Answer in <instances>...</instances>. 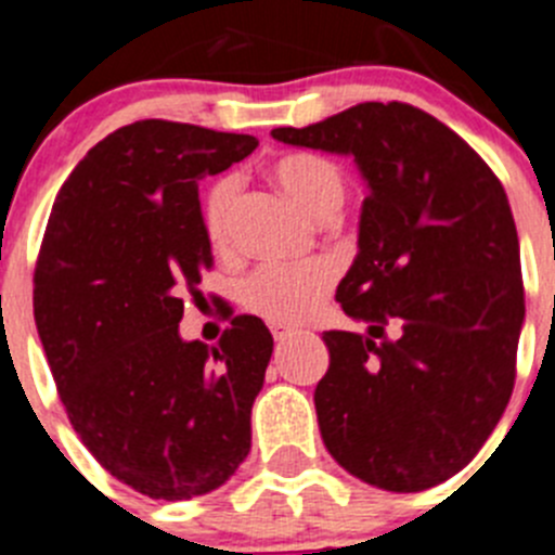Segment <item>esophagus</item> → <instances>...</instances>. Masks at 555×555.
Listing matches in <instances>:
<instances>
[{"label":"esophagus","instance_id":"obj_1","mask_svg":"<svg viewBox=\"0 0 555 555\" xmlns=\"http://www.w3.org/2000/svg\"><path fill=\"white\" fill-rule=\"evenodd\" d=\"M271 334H273V339H287V337H293L296 332H293L289 326H282V323H273Z\"/></svg>","mask_w":555,"mask_h":555}]
</instances>
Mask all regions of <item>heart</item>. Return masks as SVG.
Returning a JSON list of instances; mask_svg holds the SVG:
<instances>
[{
    "instance_id": "obj_1",
    "label": "heart",
    "mask_w": 555,
    "mask_h": 555,
    "mask_svg": "<svg viewBox=\"0 0 555 555\" xmlns=\"http://www.w3.org/2000/svg\"><path fill=\"white\" fill-rule=\"evenodd\" d=\"M271 177L304 212L312 218H332L346 202V173L337 163L312 152L284 154L273 163ZM237 179L221 177L209 184L202 196V227L216 248H227L232 241V218L237 204ZM337 268L328 259L307 262H268L243 279L241 304L251 314L271 323L296 326L309 321L328 289L334 287Z\"/></svg>"
}]
</instances>
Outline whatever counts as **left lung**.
Masks as SVG:
<instances>
[{
  "label": "left lung",
  "mask_w": 555,
  "mask_h": 555,
  "mask_svg": "<svg viewBox=\"0 0 555 555\" xmlns=\"http://www.w3.org/2000/svg\"><path fill=\"white\" fill-rule=\"evenodd\" d=\"M271 134L351 154L371 188L359 254L337 287L367 334H323V446L378 489L437 487L470 464L512 398L526 296L501 179L453 129L403 102Z\"/></svg>",
  "instance_id": "left-lung-1"
}]
</instances>
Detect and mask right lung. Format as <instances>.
<instances>
[{"label": "right lung", "mask_w": 555, "mask_h": 555, "mask_svg": "<svg viewBox=\"0 0 555 555\" xmlns=\"http://www.w3.org/2000/svg\"><path fill=\"white\" fill-rule=\"evenodd\" d=\"M254 149L163 118L116 129L63 182L38 254L35 326L68 421L109 476L157 501L207 495L251 451L271 332L237 314L204 346L179 321L212 266L198 179Z\"/></svg>", "instance_id": "1"}]
</instances>
